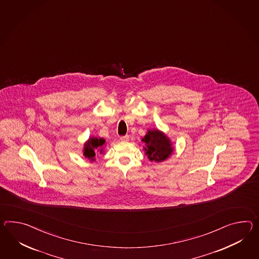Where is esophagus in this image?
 Instances as JSON below:
<instances>
[{
    "mask_svg": "<svg viewBox=\"0 0 259 259\" xmlns=\"http://www.w3.org/2000/svg\"><path fill=\"white\" fill-rule=\"evenodd\" d=\"M120 139L121 141H128L129 137L128 136H122V137H120Z\"/></svg>",
    "mask_w": 259,
    "mask_h": 259,
    "instance_id": "34e87169",
    "label": "esophagus"
}]
</instances>
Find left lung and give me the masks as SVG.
I'll use <instances>...</instances> for the list:
<instances>
[{
    "label": "left lung",
    "mask_w": 259,
    "mask_h": 259,
    "mask_svg": "<svg viewBox=\"0 0 259 259\" xmlns=\"http://www.w3.org/2000/svg\"><path fill=\"white\" fill-rule=\"evenodd\" d=\"M141 140L145 143L143 150L151 162H164L174 152L170 139L157 128L148 129V132Z\"/></svg>",
    "instance_id": "left-lung-1"
}]
</instances>
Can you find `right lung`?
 Returning a JSON list of instances; mask_svg holds the SVG:
<instances>
[{
    "mask_svg": "<svg viewBox=\"0 0 259 259\" xmlns=\"http://www.w3.org/2000/svg\"><path fill=\"white\" fill-rule=\"evenodd\" d=\"M105 145H106L105 139L97 138V137H90L83 145V155L91 162H95V156L98 152L104 153Z\"/></svg>",
    "mask_w": 259,
    "mask_h": 259,
    "instance_id": "1",
    "label": "right lung"
}]
</instances>
